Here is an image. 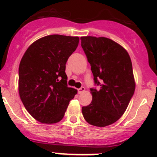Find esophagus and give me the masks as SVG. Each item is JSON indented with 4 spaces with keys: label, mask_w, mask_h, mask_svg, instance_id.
Returning <instances> with one entry per match:
<instances>
[{
    "label": "esophagus",
    "mask_w": 157,
    "mask_h": 157,
    "mask_svg": "<svg viewBox=\"0 0 157 157\" xmlns=\"http://www.w3.org/2000/svg\"><path fill=\"white\" fill-rule=\"evenodd\" d=\"M85 91V87H81L80 89H78V93H79V94H81V93H84Z\"/></svg>",
    "instance_id": "esophagus-1"
}]
</instances>
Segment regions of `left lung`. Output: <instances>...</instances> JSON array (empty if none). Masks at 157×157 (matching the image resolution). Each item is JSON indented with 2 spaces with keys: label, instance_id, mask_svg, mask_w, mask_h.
Segmentation results:
<instances>
[{
  "label": "left lung",
  "instance_id": "1",
  "mask_svg": "<svg viewBox=\"0 0 157 157\" xmlns=\"http://www.w3.org/2000/svg\"><path fill=\"white\" fill-rule=\"evenodd\" d=\"M81 47L91 65L95 85L93 101L82 107L85 121L105 127L115 123L127 109L135 91L130 56L117 42L106 37L81 36Z\"/></svg>",
  "mask_w": 157,
  "mask_h": 157
}]
</instances>
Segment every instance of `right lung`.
<instances>
[{"mask_svg":"<svg viewBox=\"0 0 157 157\" xmlns=\"http://www.w3.org/2000/svg\"><path fill=\"white\" fill-rule=\"evenodd\" d=\"M78 36L49 35L28 48L19 65V95L30 115L44 124L62 120L77 93L67 85L65 64L76 49Z\"/></svg>","mask_w":157,"mask_h":157,"instance_id":"right-lung-1","label":"right lung"}]
</instances>
